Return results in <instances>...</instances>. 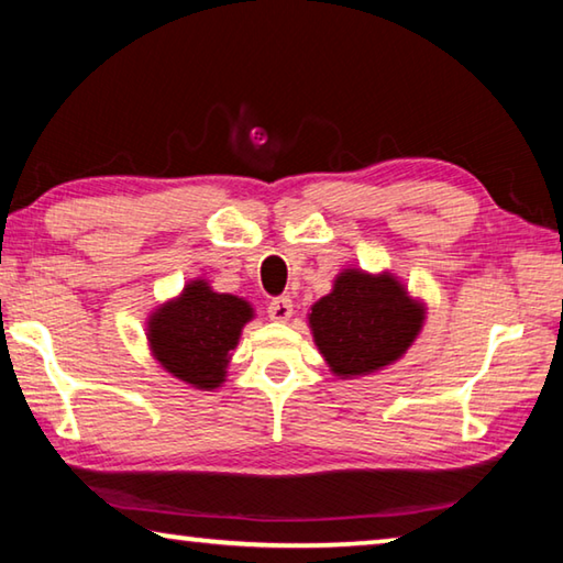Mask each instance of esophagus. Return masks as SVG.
<instances>
[{"instance_id": "1", "label": "esophagus", "mask_w": 563, "mask_h": 563, "mask_svg": "<svg viewBox=\"0 0 563 563\" xmlns=\"http://www.w3.org/2000/svg\"><path fill=\"white\" fill-rule=\"evenodd\" d=\"M268 318L275 322H288L292 318V300L288 295H280V298H273L268 302Z\"/></svg>"}]
</instances>
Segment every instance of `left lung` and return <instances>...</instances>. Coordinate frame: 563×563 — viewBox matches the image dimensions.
I'll return each instance as SVG.
<instances>
[{
  "mask_svg": "<svg viewBox=\"0 0 563 563\" xmlns=\"http://www.w3.org/2000/svg\"><path fill=\"white\" fill-rule=\"evenodd\" d=\"M424 308L395 275L345 271L332 292L312 305L310 328L338 377H360L399 360L422 330Z\"/></svg>",
  "mask_w": 563,
  "mask_h": 563,
  "instance_id": "obj_1",
  "label": "left lung"
}]
</instances>
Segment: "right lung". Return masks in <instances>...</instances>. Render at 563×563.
<instances>
[{
  "mask_svg": "<svg viewBox=\"0 0 563 563\" xmlns=\"http://www.w3.org/2000/svg\"><path fill=\"white\" fill-rule=\"evenodd\" d=\"M253 308L243 298L213 292L206 280L188 283L148 318V345L161 367L190 387L216 389Z\"/></svg>",
  "mask_w": 563,
  "mask_h": 563,
  "instance_id": "obj_1",
  "label": "right lung"
}]
</instances>
